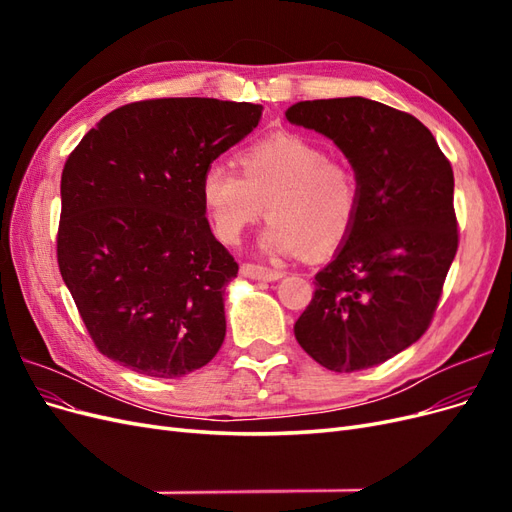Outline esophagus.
Returning <instances> with one entry per match:
<instances>
[{
	"label": "esophagus",
	"mask_w": 512,
	"mask_h": 512,
	"mask_svg": "<svg viewBox=\"0 0 512 512\" xmlns=\"http://www.w3.org/2000/svg\"><path fill=\"white\" fill-rule=\"evenodd\" d=\"M241 275L252 277V280H267V282H277L280 277H284L282 271L262 267V265H254V262H245V265L241 267Z\"/></svg>",
	"instance_id": "34e87169"
}]
</instances>
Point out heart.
Masks as SVG:
<instances>
[{"mask_svg":"<svg viewBox=\"0 0 512 512\" xmlns=\"http://www.w3.org/2000/svg\"><path fill=\"white\" fill-rule=\"evenodd\" d=\"M239 166L241 173L213 160L200 175V203L222 243L237 245L265 205L271 222L260 243L271 254L329 256L350 239L363 205L361 177L314 138L262 136L241 149Z\"/></svg>","mask_w":512,"mask_h":512,"instance_id":"1","label":"heart"}]
</instances>
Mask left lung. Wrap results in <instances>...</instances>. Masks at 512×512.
<instances>
[{"label":"left lung","mask_w":512,"mask_h":512,"mask_svg":"<svg viewBox=\"0 0 512 512\" xmlns=\"http://www.w3.org/2000/svg\"><path fill=\"white\" fill-rule=\"evenodd\" d=\"M286 117L329 136L363 183L359 220L316 273L294 335L331 371L380 365L412 346L438 309L459 247L451 162L421 121L376 100H307Z\"/></svg>","instance_id":"8db88e82"}]
</instances>
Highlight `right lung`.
Returning a JSON list of instances; mask_svg holds the SVG:
<instances>
[{"instance_id":"add662e5","label":"right lung","mask_w":512,"mask_h":512,"mask_svg":"<svg viewBox=\"0 0 512 512\" xmlns=\"http://www.w3.org/2000/svg\"><path fill=\"white\" fill-rule=\"evenodd\" d=\"M262 106L153 98L108 113L61 173L57 265L96 348L138 374L181 378L224 344L239 265L200 203L207 164Z\"/></svg>"}]
</instances>
